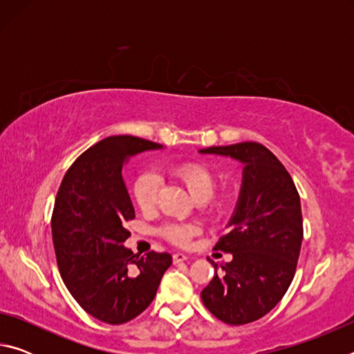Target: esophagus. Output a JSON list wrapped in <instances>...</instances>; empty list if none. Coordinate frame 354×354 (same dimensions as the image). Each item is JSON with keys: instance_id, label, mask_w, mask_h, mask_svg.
Masks as SVG:
<instances>
[{"instance_id": "1", "label": "esophagus", "mask_w": 354, "mask_h": 354, "mask_svg": "<svg viewBox=\"0 0 354 354\" xmlns=\"http://www.w3.org/2000/svg\"><path fill=\"white\" fill-rule=\"evenodd\" d=\"M184 261H187V256H185L184 253H175V254H173V262H175V263L184 262Z\"/></svg>"}]
</instances>
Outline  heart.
I'll use <instances>...</instances> for the list:
<instances>
[{"mask_svg":"<svg viewBox=\"0 0 354 354\" xmlns=\"http://www.w3.org/2000/svg\"><path fill=\"white\" fill-rule=\"evenodd\" d=\"M169 171L173 178H176L179 183H183L187 187L190 195L196 201L207 200L214 194L215 185H217V179H215L212 170H209L206 165L198 162L175 164L170 167ZM159 187L160 179L156 171H145L136 178L133 184V198L140 211L151 212L156 207ZM209 203H211V207L217 209L223 205V200H211ZM160 234L173 245L185 247L192 241V237L198 234V226L170 221V223H165L160 227Z\"/></svg>","mask_w":354,"mask_h":354,"instance_id":"obj_1","label":"heart"}]
</instances>
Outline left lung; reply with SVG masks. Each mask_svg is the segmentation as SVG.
<instances>
[{
    "instance_id": "left-lung-1",
    "label": "left lung",
    "mask_w": 354,
    "mask_h": 354,
    "mask_svg": "<svg viewBox=\"0 0 354 354\" xmlns=\"http://www.w3.org/2000/svg\"><path fill=\"white\" fill-rule=\"evenodd\" d=\"M241 160L243 179L231 227L215 250L232 254L201 292L205 306L227 325H247L270 313L297 270L303 241L298 190L289 171L257 142L200 149Z\"/></svg>"
}]
</instances>
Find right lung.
<instances>
[{
  "label": "right lung",
  "instance_id": "add662e5",
  "mask_svg": "<svg viewBox=\"0 0 354 354\" xmlns=\"http://www.w3.org/2000/svg\"><path fill=\"white\" fill-rule=\"evenodd\" d=\"M162 148L134 136L95 143L65 173L51 217L61 277L77 304L109 325L136 319L153 301L169 253L134 254L124 227L136 217L122 169L129 156Z\"/></svg>",
  "mask_w": 354,
  "mask_h": 354
}]
</instances>
